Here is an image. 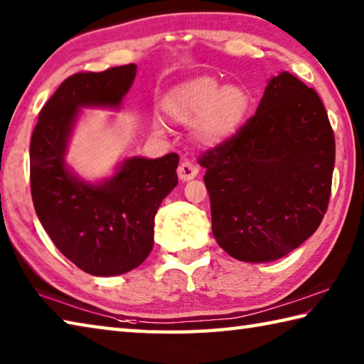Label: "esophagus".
<instances>
[{"mask_svg": "<svg viewBox=\"0 0 364 364\" xmlns=\"http://www.w3.org/2000/svg\"><path fill=\"white\" fill-rule=\"evenodd\" d=\"M197 173H199V168H197V165L193 162H183L180 167H178V178H180L181 181L194 180Z\"/></svg>", "mask_w": 364, "mask_h": 364, "instance_id": "1", "label": "esophagus"}]
</instances>
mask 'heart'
<instances>
[{
  "label": "heart",
  "mask_w": 364,
  "mask_h": 364,
  "mask_svg": "<svg viewBox=\"0 0 364 364\" xmlns=\"http://www.w3.org/2000/svg\"><path fill=\"white\" fill-rule=\"evenodd\" d=\"M250 109L247 90L239 85L221 86L215 78L194 77L173 86L162 100L171 122L191 125V136L200 146H220L236 136ZM154 132H160L154 123Z\"/></svg>",
  "instance_id": "heart-1"
}]
</instances>
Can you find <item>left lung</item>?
Listing matches in <instances>:
<instances>
[{
	"label": "left lung",
	"mask_w": 364,
	"mask_h": 364,
	"mask_svg": "<svg viewBox=\"0 0 364 364\" xmlns=\"http://www.w3.org/2000/svg\"><path fill=\"white\" fill-rule=\"evenodd\" d=\"M334 160L316 91L289 72L271 77L255 115L199 160L220 247L247 263L291 254L321 223Z\"/></svg>",
	"instance_id": "left-lung-1"
}]
</instances>
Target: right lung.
Masks as SVG:
<instances>
[{
	"mask_svg": "<svg viewBox=\"0 0 364 364\" xmlns=\"http://www.w3.org/2000/svg\"><path fill=\"white\" fill-rule=\"evenodd\" d=\"M134 64L75 73L41 109L30 143V186L41 226L63 255L86 273L109 278L134 269L154 247V218L178 184L180 157H127L101 180H85L67 162L86 107L120 110Z\"/></svg>",
	"mask_w": 364,
	"mask_h": 364,
	"instance_id": "right-lung-1",
	"label": "right lung"
}]
</instances>
